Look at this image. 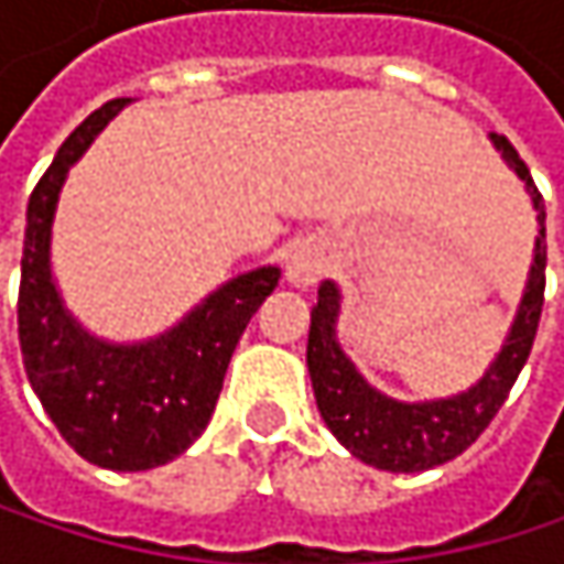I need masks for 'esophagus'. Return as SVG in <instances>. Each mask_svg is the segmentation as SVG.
<instances>
[{
    "label": "esophagus",
    "instance_id": "1",
    "mask_svg": "<svg viewBox=\"0 0 564 564\" xmlns=\"http://www.w3.org/2000/svg\"><path fill=\"white\" fill-rule=\"evenodd\" d=\"M323 268H326L323 248H319L316 241H303V245H296V248L290 251L283 274H286V283H290V286L306 290V286H313V283L319 281Z\"/></svg>",
    "mask_w": 564,
    "mask_h": 564
}]
</instances>
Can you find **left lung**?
<instances>
[{"label":"left lung","instance_id":"obj_1","mask_svg":"<svg viewBox=\"0 0 564 564\" xmlns=\"http://www.w3.org/2000/svg\"><path fill=\"white\" fill-rule=\"evenodd\" d=\"M490 143L500 153V160L525 185L529 202L535 208L539 235L532 248L525 290L509 323L507 339L497 359L470 389L447 394V398L398 401L392 394L369 386L366 376L356 369V362L343 352L339 336H336L339 306H343L339 283H319V296L310 313V339H306V369H310V382L316 394V408L326 427L336 434V441L352 457H359L362 464L376 470L421 474L464 454L484 434L494 414L503 408L516 376L522 372L529 359L539 316H542V290H545V202L507 137L490 133Z\"/></svg>","mask_w":564,"mask_h":564}]
</instances>
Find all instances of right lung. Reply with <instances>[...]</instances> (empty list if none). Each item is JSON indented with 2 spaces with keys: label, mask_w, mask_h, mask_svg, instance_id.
<instances>
[{
  "label": "right lung",
  "mask_w": 564,
  "mask_h": 564,
  "mask_svg": "<svg viewBox=\"0 0 564 564\" xmlns=\"http://www.w3.org/2000/svg\"><path fill=\"white\" fill-rule=\"evenodd\" d=\"M130 100L94 110L57 150L25 212L19 343L29 382L61 437L107 470H153L205 431L231 352L274 293L281 268H254L212 290L175 326L140 343L94 336L67 306L52 271V228L64 178Z\"/></svg>",
  "instance_id": "obj_1"
}]
</instances>
